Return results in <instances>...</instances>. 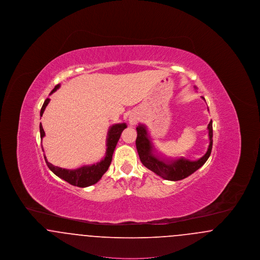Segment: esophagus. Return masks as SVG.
<instances>
[{"mask_svg":"<svg viewBox=\"0 0 260 260\" xmlns=\"http://www.w3.org/2000/svg\"><path fill=\"white\" fill-rule=\"evenodd\" d=\"M128 122H129V124H132V125H135L137 123V118L135 117V116H131L129 119H128Z\"/></svg>","mask_w":260,"mask_h":260,"instance_id":"esophagus-1","label":"esophagus"}]
</instances>
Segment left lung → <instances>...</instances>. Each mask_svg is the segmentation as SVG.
<instances>
[{"label":"left lung","instance_id":"1","mask_svg":"<svg viewBox=\"0 0 260 260\" xmlns=\"http://www.w3.org/2000/svg\"><path fill=\"white\" fill-rule=\"evenodd\" d=\"M204 99V98H203ZM210 145L207 153L197 161H189L184 158L177 160H167L157 155L153 149V143L150 139L145 125L138 124L136 127V149L141 162L152 171L158 174L161 178L172 181H177L184 179L199 170L209 159L212 148V121L208 125Z\"/></svg>","mask_w":260,"mask_h":260}]
</instances>
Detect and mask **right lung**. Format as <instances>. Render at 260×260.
Segmentation results:
<instances>
[{"instance_id":"obj_1","label":"right lung","mask_w":260,"mask_h":260,"mask_svg":"<svg viewBox=\"0 0 260 260\" xmlns=\"http://www.w3.org/2000/svg\"><path fill=\"white\" fill-rule=\"evenodd\" d=\"M59 86L60 85L55 86V87L51 90L50 94H52L54 91H56V89L59 87ZM50 100V99L45 100L41 112H40L41 117L43 116V113L45 111L47 105L49 104ZM125 127H126V124L124 123L115 124L110 126L108 134H107V139H106V146H107L106 155H105L104 159H102L101 161L96 164L83 166V167L75 169V170H66V169H62V168H58V167L51 165L50 162L47 161V158L45 157L46 162L52 173H54L55 175H57L58 177H60L63 180L70 183L71 185L83 187V188L87 187V186L93 185L102 177V175L107 172V170L111 164L114 150L116 148V145L118 143V140L121 136L122 132ZM40 134H41V139H43V137L45 136V132H44L42 124H40ZM43 151H44V149H43Z\"/></svg>"}]
</instances>
